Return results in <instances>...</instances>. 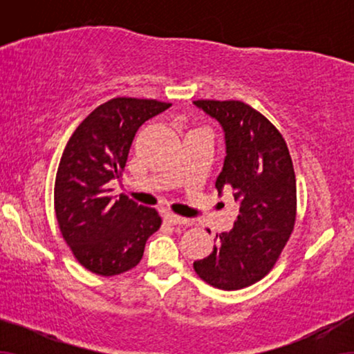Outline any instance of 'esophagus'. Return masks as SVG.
<instances>
[{"label": "esophagus", "instance_id": "1", "mask_svg": "<svg viewBox=\"0 0 354 354\" xmlns=\"http://www.w3.org/2000/svg\"><path fill=\"white\" fill-rule=\"evenodd\" d=\"M164 219H166L169 224H172V225H183V224H188V222H190L188 219H185V217L172 214V212H167V214L164 216Z\"/></svg>", "mask_w": 354, "mask_h": 354}]
</instances>
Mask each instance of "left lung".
Instances as JSON below:
<instances>
[{"mask_svg":"<svg viewBox=\"0 0 354 354\" xmlns=\"http://www.w3.org/2000/svg\"><path fill=\"white\" fill-rule=\"evenodd\" d=\"M225 132L227 156L216 188L240 203L230 232L216 234L198 277L219 290H240L266 277L277 263L297 221V178L288 147L277 127L239 100L193 101Z\"/></svg>","mask_w":354,"mask_h":354,"instance_id":"obj_1","label":"left lung"}]
</instances>
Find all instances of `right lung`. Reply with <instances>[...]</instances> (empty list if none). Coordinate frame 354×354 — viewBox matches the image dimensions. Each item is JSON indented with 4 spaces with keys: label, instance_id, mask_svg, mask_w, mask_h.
<instances>
[{
    "label": "right lung",
    "instance_id": "1",
    "mask_svg": "<svg viewBox=\"0 0 354 354\" xmlns=\"http://www.w3.org/2000/svg\"><path fill=\"white\" fill-rule=\"evenodd\" d=\"M171 106L129 96L106 101L82 120L62 151L55 182L57 225L90 272L111 277L133 269L161 227L154 207L113 196L109 185L122 177L137 130Z\"/></svg>",
    "mask_w": 354,
    "mask_h": 354
}]
</instances>
